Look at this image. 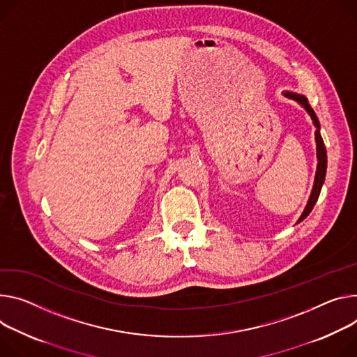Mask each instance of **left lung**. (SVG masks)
<instances>
[{
    "mask_svg": "<svg viewBox=\"0 0 357 357\" xmlns=\"http://www.w3.org/2000/svg\"><path fill=\"white\" fill-rule=\"evenodd\" d=\"M284 95H287L289 98L295 100V101H298L299 104H302V105L305 107V109L309 112V115L312 116L313 123H314V126H316L314 135H316V148H317V160H319V162H317V171H316V176H314V185H313V189H312V195H310V198H309V202H307V205H306V208H305L302 216H301L299 220H298V223H299V222H302V220L312 212V209H313V206H314V204H316V201H317V198H319V193H320L321 185H323V182H325V176H326L328 155H326L325 142H323L321 135H320V131H319V129H320L319 119H317L314 111L312 109L310 104L307 102V100L305 98V96H302V95L291 93V92H287V93H284Z\"/></svg>",
    "mask_w": 357,
    "mask_h": 357,
    "instance_id": "1",
    "label": "left lung"
}]
</instances>
